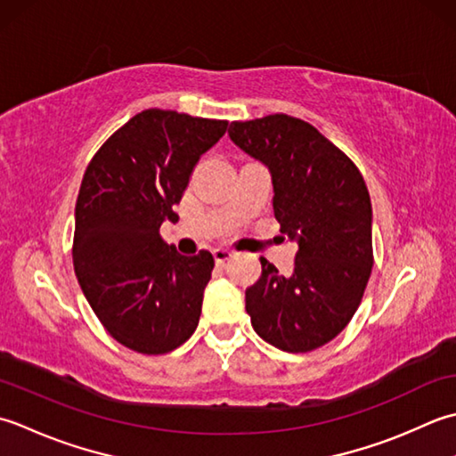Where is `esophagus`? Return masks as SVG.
Masks as SVG:
<instances>
[{
    "mask_svg": "<svg viewBox=\"0 0 456 456\" xmlns=\"http://www.w3.org/2000/svg\"><path fill=\"white\" fill-rule=\"evenodd\" d=\"M212 256H215V262L216 264H224L234 254H232L230 249H226V248H216V249H212Z\"/></svg>",
    "mask_w": 456,
    "mask_h": 456,
    "instance_id": "34e87169",
    "label": "esophagus"
}]
</instances>
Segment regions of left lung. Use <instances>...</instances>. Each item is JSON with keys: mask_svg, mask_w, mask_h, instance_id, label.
<instances>
[{"mask_svg": "<svg viewBox=\"0 0 456 456\" xmlns=\"http://www.w3.org/2000/svg\"><path fill=\"white\" fill-rule=\"evenodd\" d=\"M228 135L267 167L273 215L295 241L293 273L265 257L246 289L254 330L285 352L327 345L354 317L370 280L371 202L356 165L317 127L285 114L232 122Z\"/></svg>", "mask_w": 456, "mask_h": 456, "instance_id": "obj_1", "label": "left lung"}]
</instances>
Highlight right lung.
<instances>
[{"label":"right lung","instance_id":"right-lung-1","mask_svg":"<svg viewBox=\"0 0 456 456\" xmlns=\"http://www.w3.org/2000/svg\"><path fill=\"white\" fill-rule=\"evenodd\" d=\"M226 119L143 110L92 157L74 208L72 262L86 301L119 345L165 354L191 338L215 257L159 236Z\"/></svg>","mask_w":456,"mask_h":456}]
</instances>
